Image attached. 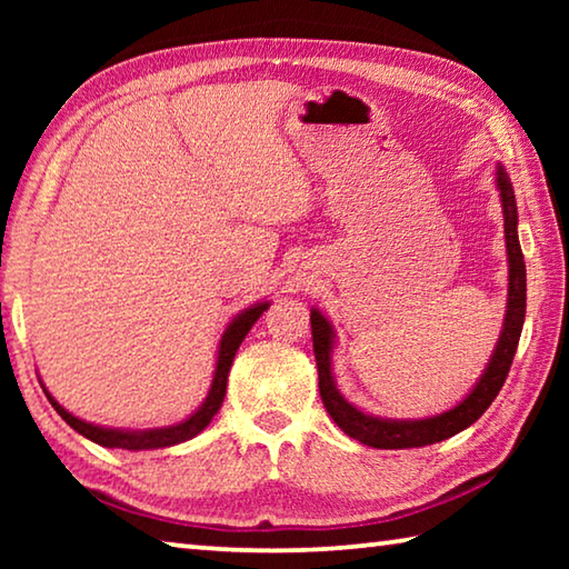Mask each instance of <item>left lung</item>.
<instances>
[{"mask_svg":"<svg viewBox=\"0 0 569 569\" xmlns=\"http://www.w3.org/2000/svg\"><path fill=\"white\" fill-rule=\"evenodd\" d=\"M495 186L499 192V203H502L505 216V248H507V311L502 321V331L489 363L481 371L475 387L461 399L457 407H451L435 417L423 419H387L377 417V413L361 411L356 403L343 397L341 389L336 387L333 377V349H336V331L333 323L326 319L319 308H311V331H313V353L316 366H319V391L326 411L331 419L339 423L343 435L361 441L366 447L373 449H413V447H429L437 441H445L449 437L459 435L467 427H471L481 413L487 411L489 403L497 399L499 389L512 366L519 333H522L525 323V308H527V271H525V256L522 246H519L517 236V200L515 188L509 182V176L502 162L495 168Z\"/></svg>","mask_w":569,"mask_h":569,"instance_id":"obj_1","label":"left lung"}]
</instances>
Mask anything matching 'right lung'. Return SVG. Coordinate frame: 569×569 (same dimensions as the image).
<instances>
[{
  "label": "right lung",
  "mask_w": 569,
  "mask_h": 569,
  "mask_svg": "<svg viewBox=\"0 0 569 569\" xmlns=\"http://www.w3.org/2000/svg\"><path fill=\"white\" fill-rule=\"evenodd\" d=\"M271 306V301H256L253 306H248L240 311L233 321L226 326L223 336H220V343H218V353H216V371H213V381H210V389H208V397L203 399L200 407L188 413L186 419L178 421V423H170V427H158V429H118V427H102V423H92V421H84L80 417H74V413L67 411L60 401H57L50 391L44 387L47 399L54 407V411L60 413V417L70 423V427L77 431V435H82L84 439L94 441V445L100 447H108V449H128V451H142V449H162V447H172V445H182V441H188L192 437H198L200 431H203L210 419L216 417L220 403L226 399V387H228V373H230V366H233L236 359V351L238 346L243 343V339L250 331V326H253L258 319H261L266 308Z\"/></svg>",
  "instance_id": "1"
}]
</instances>
